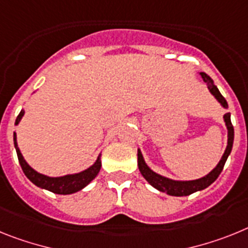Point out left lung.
<instances>
[{
    "instance_id": "obj_1",
    "label": "left lung",
    "mask_w": 248,
    "mask_h": 248,
    "mask_svg": "<svg viewBox=\"0 0 248 248\" xmlns=\"http://www.w3.org/2000/svg\"><path fill=\"white\" fill-rule=\"evenodd\" d=\"M200 76L203 79V82L207 85L211 93L214 94L215 98L221 103V106H222L223 108H227V101L225 100V97H223L222 94H221V92L218 91V88L215 86L212 78L208 76L207 73L204 72H200ZM223 120H225L226 127H227V147H226L225 154L221 157L219 162L217 163L216 167H215L208 175H206L204 177L199 178V180L192 181H176L171 180V178H167L165 177V176L158 175V173L154 172L150 167H148L147 163L143 160V156H142L141 151H140L139 148V152H137V163H139V169L140 172H141V175L146 178V181H147L151 186H154L156 189H158L161 192L167 193V195L170 196H188L193 192H197V191L204 189L206 187L210 186L211 184H214L215 181L217 180V177L219 176V173L222 172L223 166H225L226 161H227V157L231 154L232 145H233L234 132L233 126H232L231 124V113H230V112L225 113Z\"/></svg>"
}]
</instances>
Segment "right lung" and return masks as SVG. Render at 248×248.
Segmentation results:
<instances>
[{
  "label": "right lung",
  "mask_w": 248,
  "mask_h": 248,
  "mask_svg": "<svg viewBox=\"0 0 248 248\" xmlns=\"http://www.w3.org/2000/svg\"><path fill=\"white\" fill-rule=\"evenodd\" d=\"M23 115H25V111L21 109L20 115L17 116L16 122H15L16 126L20 124L21 118H22ZM14 143L15 148H16L17 157H18V162H20L21 167H22V171L26 175V177L29 178L32 184H34L37 187L48 189V191H51V192L53 193H59V195H71V193H75L77 192V191H81L83 187L87 186V185L98 175V172H100L101 170L100 155V156L97 157L96 162H94L91 167H88L87 170H85V171L78 172V173H73V175L61 176V177H48V176L42 175L40 172L34 171L31 166L26 162L22 154H21L20 148L17 146L16 132H14Z\"/></svg>",
  "instance_id": "right-lung-1"
}]
</instances>
